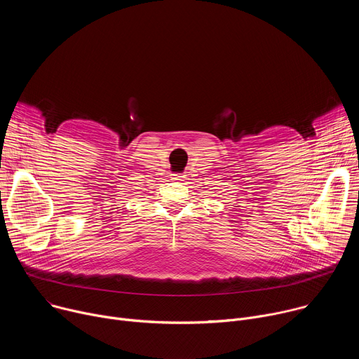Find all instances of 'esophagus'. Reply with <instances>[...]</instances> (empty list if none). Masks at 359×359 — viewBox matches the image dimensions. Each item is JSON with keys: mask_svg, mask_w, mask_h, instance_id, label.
Here are the masks:
<instances>
[{"mask_svg": "<svg viewBox=\"0 0 359 359\" xmlns=\"http://www.w3.org/2000/svg\"><path fill=\"white\" fill-rule=\"evenodd\" d=\"M172 180H173V182H180V180H183V176H180V175H172Z\"/></svg>", "mask_w": 359, "mask_h": 359, "instance_id": "esophagus-1", "label": "esophagus"}]
</instances>
